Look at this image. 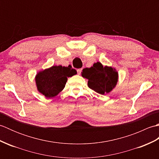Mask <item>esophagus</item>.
I'll list each match as a JSON object with an SVG mask.
<instances>
[{
	"instance_id": "esophagus-1",
	"label": "esophagus",
	"mask_w": 159,
	"mask_h": 159,
	"mask_svg": "<svg viewBox=\"0 0 159 159\" xmlns=\"http://www.w3.org/2000/svg\"><path fill=\"white\" fill-rule=\"evenodd\" d=\"M81 71H82V69H78L77 70L78 74H80V73H81Z\"/></svg>"
}]
</instances>
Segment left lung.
Returning <instances> with one entry per match:
<instances>
[{"label": "left lung", "mask_w": 159, "mask_h": 159, "mask_svg": "<svg viewBox=\"0 0 159 159\" xmlns=\"http://www.w3.org/2000/svg\"><path fill=\"white\" fill-rule=\"evenodd\" d=\"M81 76L88 79L87 85L90 89L102 95L110 93L116 87L119 77L116 68L103 66L100 62L93 63L89 68H84Z\"/></svg>", "instance_id": "obj_1"}]
</instances>
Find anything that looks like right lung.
Here are the masks:
<instances>
[{
  "label": "right lung",
  "mask_w": 159,
  "mask_h": 159,
  "mask_svg": "<svg viewBox=\"0 0 159 159\" xmlns=\"http://www.w3.org/2000/svg\"><path fill=\"white\" fill-rule=\"evenodd\" d=\"M76 74V70L70 65L53 66L37 73L35 78L37 89L47 98L55 97L64 89L67 78Z\"/></svg>",
  "instance_id": "right-lung-1"
}]
</instances>
